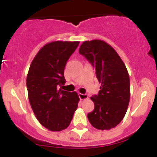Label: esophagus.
I'll return each mask as SVG.
<instances>
[{
	"label": "esophagus",
	"mask_w": 157,
	"mask_h": 157,
	"mask_svg": "<svg viewBox=\"0 0 157 157\" xmlns=\"http://www.w3.org/2000/svg\"><path fill=\"white\" fill-rule=\"evenodd\" d=\"M79 97L81 100H85V99H88L87 94H83V93H79Z\"/></svg>",
	"instance_id": "obj_1"
}]
</instances>
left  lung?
Masks as SVG:
<instances>
[{
  "label": "left lung",
  "instance_id": "1",
  "mask_svg": "<svg viewBox=\"0 0 157 157\" xmlns=\"http://www.w3.org/2000/svg\"><path fill=\"white\" fill-rule=\"evenodd\" d=\"M79 52L95 66L101 83L97 96L90 97L94 110L87 115L95 128L110 130L124 118L130 101V78L125 64L116 51L102 40L85 41Z\"/></svg>",
  "mask_w": 157,
  "mask_h": 157
}]
</instances>
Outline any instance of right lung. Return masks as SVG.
Wrapping results in <instances>:
<instances>
[{
  "label": "right lung",
  "mask_w": 157,
  "mask_h": 157,
  "mask_svg": "<svg viewBox=\"0 0 157 157\" xmlns=\"http://www.w3.org/2000/svg\"><path fill=\"white\" fill-rule=\"evenodd\" d=\"M80 42L54 41L44 45L32 61L26 77L32 109L42 125L52 131L69 126L80 101L77 92L64 91L67 60Z\"/></svg>",
  "instance_id": "add662e5"
}]
</instances>
